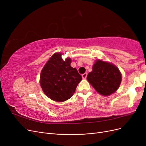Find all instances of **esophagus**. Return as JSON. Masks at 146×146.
<instances>
[{"label":"esophagus","instance_id":"1","mask_svg":"<svg viewBox=\"0 0 146 146\" xmlns=\"http://www.w3.org/2000/svg\"><path fill=\"white\" fill-rule=\"evenodd\" d=\"M86 77H87V73H85V74H83L82 75V78H83V79H86Z\"/></svg>","mask_w":146,"mask_h":146}]
</instances>
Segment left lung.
I'll list each match as a JSON object with an SVG mask.
<instances>
[{
  "instance_id": "left-lung-1",
  "label": "left lung",
  "mask_w": 146,
  "mask_h": 146,
  "mask_svg": "<svg viewBox=\"0 0 146 146\" xmlns=\"http://www.w3.org/2000/svg\"><path fill=\"white\" fill-rule=\"evenodd\" d=\"M86 78L99 94L109 96L118 90L122 74L113 63L98 59L95 61L92 71L88 74Z\"/></svg>"
}]
</instances>
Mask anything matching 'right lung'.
<instances>
[{
    "mask_svg": "<svg viewBox=\"0 0 146 146\" xmlns=\"http://www.w3.org/2000/svg\"><path fill=\"white\" fill-rule=\"evenodd\" d=\"M62 53L53 54L40 74L39 83L45 95L51 100L62 102L73 96L82 77L76 68L70 66L69 57L64 60Z\"/></svg>",
    "mask_w": 146,
    "mask_h": 146,
    "instance_id": "obj_1",
    "label": "right lung"
}]
</instances>
